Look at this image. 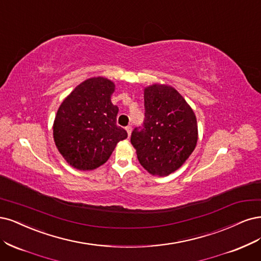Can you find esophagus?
Here are the masks:
<instances>
[{"instance_id":"obj_1","label":"esophagus","mask_w":261,"mask_h":261,"mask_svg":"<svg viewBox=\"0 0 261 261\" xmlns=\"http://www.w3.org/2000/svg\"><path fill=\"white\" fill-rule=\"evenodd\" d=\"M125 130H127L128 136L130 137L131 136V132H132V127H131V125H127V127H125Z\"/></svg>"}]
</instances>
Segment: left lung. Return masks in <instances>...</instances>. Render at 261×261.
I'll use <instances>...</instances> for the list:
<instances>
[{
  "label": "left lung",
  "instance_id": "left-lung-1",
  "mask_svg": "<svg viewBox=\"0 0 261 261\" xmlns=\"http://www.w3.org/2000/svg\"><path fill=\"white\" fill-rule=\"evenodd\" d=\"M144 107V122L132 131L131 144L144 169L168 175L186 163L196 146L195 114L178 91L166 85L145 88Z\"/></svg>",
  "mask_w": 261,
  "mask_h": 261
}]
</instances>
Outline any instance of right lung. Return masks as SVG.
Here are the masks:
<instances>
[{"mask_svg": "<svg viewBox=\"0 0 261 261\" xmlns=\"http://www.w3.org/2000/svg\"><path fill=\"white\" fill-rule=\"evenodd\" d=\"M115 83L90 78L74 88L58 108L53 137L66 162L75 169L93 170L105 164L127 131L116 124L118 107L111 100Z\"/></svg>", "mask_w": 261, "mask_h": 261, "instance_id": "add662e5", "label": "right lung"}]
</instances>
